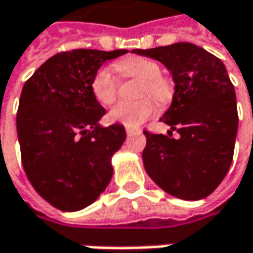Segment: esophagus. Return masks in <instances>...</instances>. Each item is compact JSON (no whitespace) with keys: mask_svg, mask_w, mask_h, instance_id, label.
I'll return each mask as SVG.
<instances>
[{"mask_svg":"<svg viewBox=\"0 0 253 253\" xmlns=\"http://www.w3.org/2000/svg\"><path fill=\"white\" fill-rule=\"evenodd\" d=\"M137 130L136 128H131V127H126V133L130 136V134H133V133H136Z\"/></svg>","mask_w":253,"mask_h":253,"instance_id":"34e87169","label":"esophagus"}]
</instances>
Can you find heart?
Listing matches in <instances>:
<instances>
[{"label": "heart", "mask_w": 253, "mask_h": 253, "mask_svg": "<svg viewBox=\"0 0 253 253\" xmlns=\"http://www.w3.org/2000/svg\"><path fill=\"white\" fill-rule=\"evenodd\" d=\"M114 69L125 78H137L142 81L140 95H150L159 104L167 103L172 94L169 81L162 77V69L158 62L142 56H128L114 63ZM119 81L108 68H101L91 81V92L101 105L114 103L117 95ZM156 113V104L150 98H142L134 103H119L110 113V122L127 127L140 126Z\"/></svg>", "instance_id": "1"}]
</instances>
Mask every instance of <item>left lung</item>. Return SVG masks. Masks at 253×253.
Instances as JSON below:
<instances>
[{"label":"left lung","mask_w":253,"mask_h":253,"mask_svg":"<svg viewBox=\"0 0 253 253\" xmlns=\"http://www.w3.org/2000/svg\"><path fill=\"white\" fill-rule=\"evenodd\" d=\"M134 53L159 60L175 84L172 103L161 117L171 126L168 136L143 131L145 169L165 193L201 200L217 188L233 159L239 117L226 66L187 42ZM172 129L179 139L170 137Z\"/></svg>","instance_id":"1"}]
</instances>
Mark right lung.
<instances>
[{"mask_svg":"<svg viewBox=\"0 0 253 253\" xmlns=\"http://www.w3.org/2000/svg\"><path fill=\"white\" fill-rule=\"evenodd\" d=\"M127 52H60L23 86L17 113L23 167L36 191L62 211L92 204L113 176L111 158L126 130L117 123L100 126L105 110L91 92V81L105 60Z\"/></svg>","mask_w":253,"mask_h":253,"instance_id":"obj_1","label":"right lung"}]
</instances>
